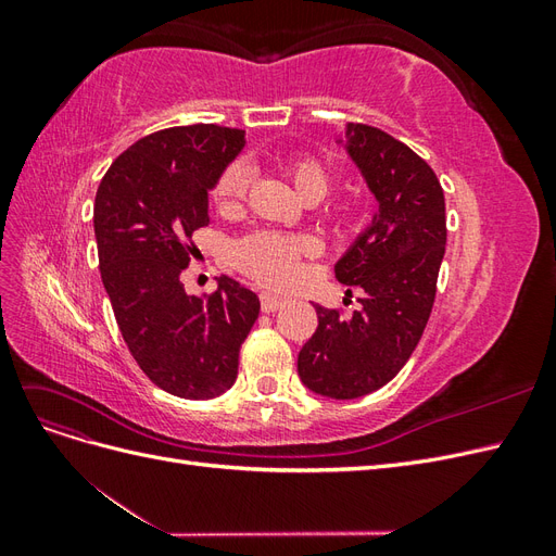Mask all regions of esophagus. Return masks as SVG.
<instances>
[{
  "label": "esophagus",
  "instance_id": "1",
  "mask_svg": "<svg viewBox=\"0 0 556 556\" xmlns=\"http://www.w3.org/2000/svg\"><path fill=\"white\" fill-rule=\"evenodd\" d=\"M260 301H262V311L264 313H276L278 308L285 306V299H280L276 294H268V292H262Z\"/></svg>",
  "mask_w": 556,
  "mask_h": 556
}]
</instances>
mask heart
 <instances>
[{"instance_id":"obj_1","label":"heart","mask_w":556,"mask_h":556,"mask_svg":"<svg viewBox=\"0 0 556 556\" xmlns=\"http://www.w3.org/2000/svg\"><path fill=\"white\" fill-rule=\"evenodd\" d=\"M288 176L292 178L296 192L304 199H323L329 192V172L315 157H292L288 164ZM250 172L243 162H231L225 166L215 182L213 197L220 206H237L248 192ZM317 252V241L308 233H280V231H252L233 245V262L248 276L260 280L268 288H285L296 274L304 257Z\"/></svg>"}]
</instances>
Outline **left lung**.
Returning <instances> with one entry per match:
<instances>
[{
    "instance_id": "obj_1",
    "label": "left lung",
    "mask_w": 556,
    "mask_h": 556,
    "mask_svg": "<svg viewBox=\"0 0 556 556\" xmlns=\"http://www.w3.org/2000/svg\"><path fill=\"white\" fill-rule=\"evenodd\" d=\"M345 150L378 211L333 266L339 282L362 290V308L345 317L315 304L317 329L296 359L301 382L329 399L371 394L410 359L447 241L443 188L422 157L378 127L352 123Z\"/></svg>"
}]
</instances>
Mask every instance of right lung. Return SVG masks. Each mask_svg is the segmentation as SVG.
<instances>
[{
  "instance_id": "1",
  "label": "right lung",
  "mask_w": 556,
  "mask_h": 556,
  "mask_svg": "<svg viewBox=\"0 0 556 556\" xmlns=\"http://www.w3.org/2000/svg\"><path fill=\"white\" fill-rule=\"evenodd\" d=\"M243 146V129H160L111 164L94 197L99 271L115 323L141 371L180 399L229 390L260 315L257 294L229 276L208 296L180 282L197 250L192 233L208 225V192Z\"/></svg>"
}]
</instances>
